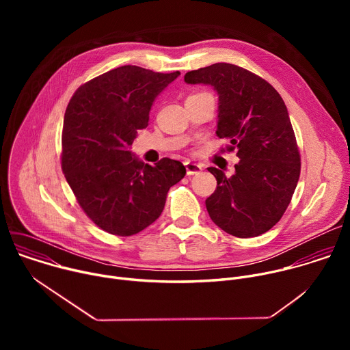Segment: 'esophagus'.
Returning a JSON list of instances; mask_svg holds the SVG:
<instances>
[{
	"label": "esophagus",
	"instance_id": "34e87169",
	"mask_svg": "<svg viewBox=\"0 0 350 350\" xmlns=\"http://www.w3.org/2000/svg\"><path fill=\"white\" fill-rule=\"evenodd\" d=\"M184 166H185V170H187V174H188V176L198 174L199 172L202 170V166H201V165L193 163V162H184Z\"/></svg>",
	"mask_w": 350,
	"mask_h": 350
}]
</instances>
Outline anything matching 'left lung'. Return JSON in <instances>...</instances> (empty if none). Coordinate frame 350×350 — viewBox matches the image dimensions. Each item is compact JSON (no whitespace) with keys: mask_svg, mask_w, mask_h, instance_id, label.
<instances>
[{"mask_svg":"<svg viewBox=\"0 0 350 350\" xmlns=\"http://www.w3.org/2000/svg\"><path fill=\"white\" fill-rule=\"evenodd\" d=\"M187 84L212 85L219 96L217 131L237 148L235 173L209 167L217 188L206 199L213 223L238 238L258 237L280 221L301 174L288 109L275 88L231 64L185 73Z\"/></svg>","mask_w":350,"mask_h":350,"instance_id":"8db88e82","label":"left lung"}]
</instances>
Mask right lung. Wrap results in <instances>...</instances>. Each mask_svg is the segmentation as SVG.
<instances>
[{"instance_id":"add662e5","label":"right lung","mask_w":350,"mask_h":350,"mask_svg":"<svg viewBox=\"0 0 350 350\" xmlns=\"http://www.w3.org/2000/svg\"><path fill=\"white\" fill-rule=\"evenodd\" d=\"M178 76L120 66L83 84L66 108L62 170L81 209L109 234L129 237L151 226L185 176L178 161L149 166L130 151L157 96Z\"/></svg>"}]
</instances>
